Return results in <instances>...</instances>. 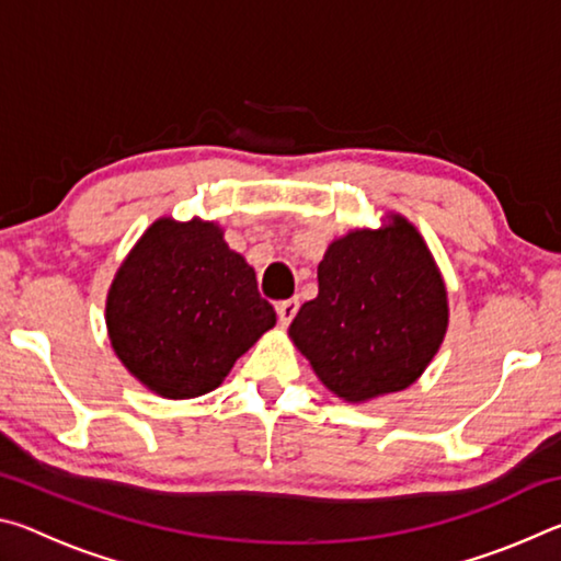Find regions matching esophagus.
I'll list each match as a JSON object with an SVG mask.
<instances>
[{
  "instance_id": "obj_1",
  "label": "esophagus",
  "mask_w": 561,
  "mask_h": 561,
  "mask_svg": "<svg viewBox=\"0 0 561 561\" xmlns=\"http://www.w3.org/2000/svg\"><path fill=\"white\" fill-rule=\"evenodd\" d=\"M297 309H299V299H284L277 304V317L282 324H289V321L297 317Z\"/></svg>"
}]
</instances>
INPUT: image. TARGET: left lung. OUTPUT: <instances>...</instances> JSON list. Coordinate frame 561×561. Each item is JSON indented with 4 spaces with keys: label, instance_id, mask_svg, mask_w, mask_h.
I'll return each mask as SVG.
<instances>
[{
    "label": "left lung",
    "instance_id": "1",
    "mask_svg": "<svg viewBox=\"0 0 561 561\" xmlns=\"http://www.w3.org/2000/svg\"><path fill=\"white\" fill-rule=\"evenodd\" d=\"M448 291L428 244L401 215L351 230L319 262L317 299L289 336L319 381L348 403L403 391L443 344Z\"/></svg>",
    "mask_w": 561,
    "mask_h": 561
}]
</instances>
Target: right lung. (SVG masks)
Segmentation results:
<instances>
[{
    "label": "right lung",
    "mask_w": 561,
    "mask_h": 561,
    "mask_svg": "<svg viewBox=\"0 0 561 561\" xmlns=\"http://www.w3.org/2000/svg\"><path fill=\"white\" fill-rule=\"evenodd\" d=\"M277 324L254 270L215 222L160 217L116 272L106 301L111 346L150 391L197 398Z\"/></svg>",
    "instance_id": "obj_1"
}]
</instances>
